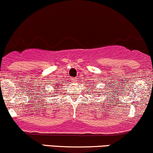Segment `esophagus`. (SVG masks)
<instances>
[{
  "instance_id": "obj_1",
  "label": "esophagus",
  "mask_w": 153,
  "mask_h": 153,
  "mask_svg": "<svg viewBox=\"0 0 153 153\" xmlns=\"http://www.w3.org/2000/svg\"><path fill=\"white\" fill-rule=\"evenodd\" d=\"M71 82H76V78H71Z\"/></svg>"
}]
</instances>
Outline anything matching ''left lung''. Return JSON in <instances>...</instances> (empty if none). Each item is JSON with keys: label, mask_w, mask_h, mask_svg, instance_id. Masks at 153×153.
Segmentation results:
<instances>
[{"label": "left lung", "mask_w": 153, "mask_h": 153, "mask_svg": "<svg viewBox=\"0 0 153 153\" xmlns=\"http://www.w3.org/2000/svg\"><path fill=\"white\" fill-rule=\"evenodd\" d=\"M96 90H98V89H96ZM95 93H96V94H99V93L97 91H95ZM100 93H101V94H102V92H100Z\"/></svg>", "instance_id": "left-lung-1"}]
</instances>
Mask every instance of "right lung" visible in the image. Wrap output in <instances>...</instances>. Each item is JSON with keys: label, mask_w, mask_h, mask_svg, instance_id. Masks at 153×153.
I'll return each mask as SVG.
<instances>
[{"label": "right lung", "mask_w": 153, "mask_h": 153, "mask_svg": "<svg viewBox=\"0 0 153 153\" xmlns=\"http://www.w3.org/2000/svg\"><path fill=\"white\" fill-rule=\"evenodd\" d=\"M52 88H53L54 89V93H57V91H59V89H60V86H61V82H56V83H53L52 84ZM54 96H57V94L54 95Z\"/></svg>", "instance_id": "add662e5"}]
</instances>
